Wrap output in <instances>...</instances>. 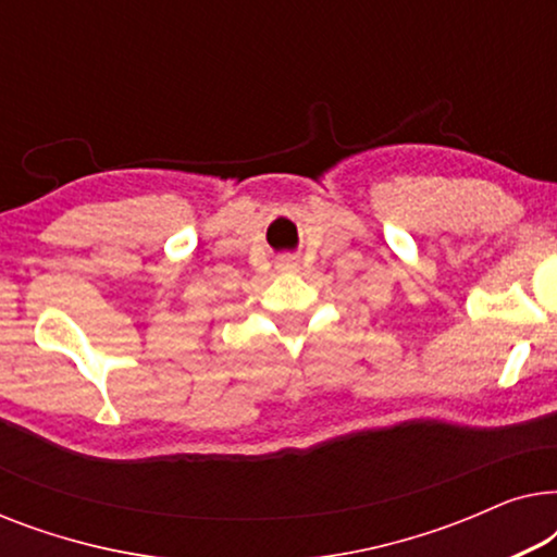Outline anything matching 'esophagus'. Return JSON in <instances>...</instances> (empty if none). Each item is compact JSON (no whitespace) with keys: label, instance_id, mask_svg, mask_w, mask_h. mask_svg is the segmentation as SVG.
I'll return each instance as SVG.
<instances>
[{"label":"esophagus","instance_id":"1","mask_svg":"<svg viewBox=\"0 0 557 557\" xmlns=\"http://www.w3.org/2000/svg\"><path fill=\"white\" fill-rule=\"evenodd\" d=\"M276 269L281 273H296L299 271V261H296V256H281L276 261Z\"/></svg>","mask_w":557,"mask_h":557}]
</instances>
